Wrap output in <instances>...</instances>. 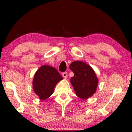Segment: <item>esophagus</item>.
<instances>
[{
  "label": "esophagus",
  "instance_id": "obj_1",
  "mask_svg": "<svg viewBox=\"0 0 132 132\" xmlns=\"http://www.w3.org/2000/svg\"><path fill=\"white\" fill-rule=\"evenodd\" d=\"M62 76L64 77V79H66L67 77V76H68L67 72H64V73H62Z\"/></svg>",
  "mask_w": 132,
  "mask_h": 132
}]
</instances>
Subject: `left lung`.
<instances>
[{"instance_id": "left-lung-1", "label": "left lung", "mask_w": 132, "mask_h": 132, "mask_svg": "<svg viewBox=\"0 0 132 132\" xmlns=\"http://www.w3.org/2000/svg\"><path fill=\"white\" fill-rule=\"evenodd\" d=\"M70 68L75 75L70 80L77 96L86 99L94 94L98 79L91 67L82 61H75L70 64Z\"/></svg>"}]
</instances>
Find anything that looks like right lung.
<instances>
[{"label":"right lung","mask_w":132,"mask_h":132,"mask_svg":"<svg viewBox=\"0 0 132 132\" xmlns=\"http://www.w3.org/2000/svg\"><path fill=\"white\" fill-rule=\"evenodd\" d=\"M62 77L56 68L44 65L41 67L34 76L33 88L41 100L47 98L53 93L54 88Z\"/></svg>","instance_id":"right-lung-1"}]
</instances>
